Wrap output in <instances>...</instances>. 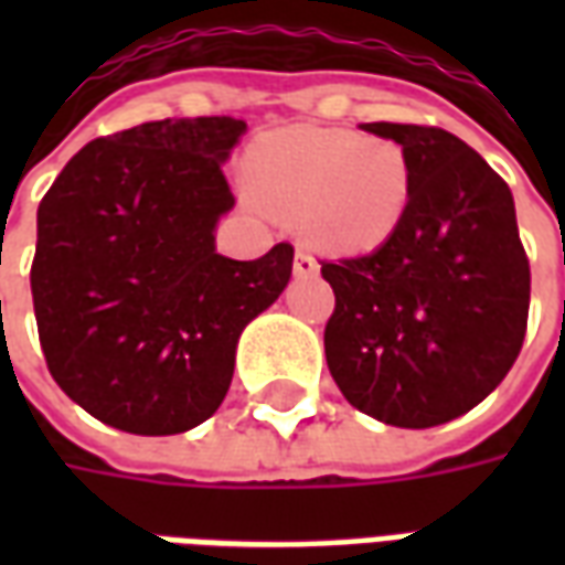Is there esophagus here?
<instances>
[{
    "label": "esophagus",
    "instance_id": "34e87169",
    "mask_svg": "<svg viewBox=\"0 0 565 565\" xmlns=\"http://www.w3.org/2000/svg\"><path fill=\"white\" fill-rule=\"evenodd\" d=\"M294 271H296V275H302V278H308V275H318V271H320L318 259L311 257L306 247H299V250H296V257H294Z\"/></svg>",
    "mask_w": 565,
    "mask_h": 565
}]
</instances>
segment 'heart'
Returning <instances> with one entry per match:
<instances>
[{
	"label": "heart",
	"mask_w": 565,
	"mask_h": 565,
	"mask_svg": "<svg viewBox=\"0 0 565 565\" xmlns=\"http://www.w3.org/2000/svg\"><path fill=\"white\" fill-rule=\"evenodd\" d=\"M250 193L335 254H369L403 226L415 172L399 141L354 129L290 127L254 141Z\"/></svg>",
	"instance_id": "1"
}]
</instances>
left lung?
Listing matches in <instances>:
<instances>
[{"mask_svg":"<svg viewBox=\"0 0 565 565\" xmlns=\"http://www.w3.org/2000/svg\"><path fill=\"white\" fill-rule=\"evenodd\" d=\"M363 129L403 145L415 190L391 242L320 263L335 294L327 366L363 415L426 429L466 415L514 366L530 259L509 184L466 141L417 124Z\"/></svg>","mask_w":565,"mask_h":565,"instance_id":"obj_1","label":"left lung"}]
</instances>
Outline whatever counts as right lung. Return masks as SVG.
I'll return each instance as SVG.
<instances>
[{
	"label": "right lung",
	"mask_w": 565,
	"mask_h": 565,
	"mask_svg": "<svg viewBox=\"0 0 565 565\" xmlns=\"http://www.w3.org/2000/svg\"><path fill=\"white\" fill-rule=\"evenodd\" d=\"M235 117L153 120L96 139L39 205L32 308L54 381L103 424L174 436L221 408L238 335L281 296L294 245L230 259L223 162Z\"/></svg>",
	"instance_id": "add662e5"
}]
</instances>
